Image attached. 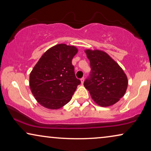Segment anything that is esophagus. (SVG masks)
<instances>
[{
	"label": "esophagus",
	"instance_id": "esophagus-1",
	"mask_svg": "<svg viewBox=\"0 0 151 151\" xmlns=\"http://www.w3.org/2000/svg\"><path fill=\"white\" fill-rule=\"evenodd\" d=\"M81 80V83L82 84H83L84 83V78L83 77V78H81V80Z\"/></svg>",
	"mask_w": 151,
	"mask_h": 151
}]
</instances>
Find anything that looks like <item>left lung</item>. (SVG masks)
I'll list each match as a JSON object with an SVG mask.
<instances>
[{"instance_id": "8db88e82", "label": "left lung", "mask_w": 151, "mask_h": 151, "mask_svg": "<svg viewBox=\"0 0 151 151\" xmlns=\"http://www.w3.org/2000/svg\"><path fill=\"white\" fill-rule=\"evenodd\" d=\"M91 68L84 82L95 102L100 106H109L124 96L128 79L122 69L104 51L85 50Z\"/></svg>"}]
</instances>
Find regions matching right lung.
Returning a JSON list of instances; mask_svg holds the SVG:
<instances>
[{"mask_svg":"<svg viewBox=\"0 0 151 151\" xmlns=\"http://www.w3.org/2000/svg\"><path fill=\"white\" fill-rule=\"evenodd\" d=\"M78 53L74 46L55 45L42 55L29 76L32 94L39 104L58 109L71 100L78 85L72 59Z\"/></svg>","mask_w":151,"mask_h":151,"instance_id":"right-lung-1","label":"right lung"}]
</instances>
